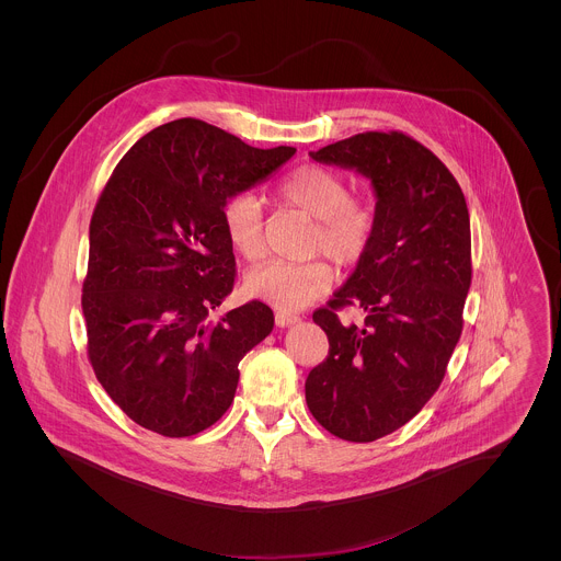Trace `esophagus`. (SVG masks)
Segmentation results:
<instances>
[{"instance_id": "esophagus-1", "label": "esophagus", "mask_w": 561, "mask_h": 561, "mask_svg": "<svg viewBox=\"0 0 561 561\" xmlns=\"http://www.w3.org/2000/svg\"><path fill=\"white\" fill-rule=\"evenodd\" d=\"M274 320H276V325H278V328H287V325L298 323L300 318H298V316H294V313H276V316H274Z\"/></svg>"}]
</instances>
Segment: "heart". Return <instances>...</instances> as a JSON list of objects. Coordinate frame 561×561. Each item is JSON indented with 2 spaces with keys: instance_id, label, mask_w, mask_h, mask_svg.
Listing matches in <instances>:
<instances>
[{
  "instance_id": "obj_1",
  "label": "heart",
  "mask_w": 561,
  "mask_h": 561,
  "mask_svg": "<svg viewBox=\"0 0 561 561\" xmlns=\"http://www.w3.org/2000/svg\"><path fill=\"white\" fill-rule=\"evenodd\" d=\"M278 198L309 218L318 220L311 236V252H323L339 265L356 263L376 231V209L365 198L350 196L347 181L328 168L302 165L278 185ZM222 225L231 245L243 259L256 261L265 252V222L261 201L241 192L227 201ZM332 285V270L325 261H267L252 267L243 287L245 294L276 309L296 311L320 300Z\"/></svg>"
}]
</instances>
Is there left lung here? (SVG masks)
I'll return each mask as SVG.
<instances>
[{
	"label": "left lung",
	"mask_w": 561,
	"mask_h": 561,
	"mask_svg": "<svg viewBox=\"0 0 561 561\" xmlns=\"http://www.w3.org/2000/svg\"><path fill=\"white\" fill-rule=\"evenodd\" d=\"M311 158L356 170L376 194L374 240L313 313L330 350L305 385L321 427L371 443L405 425L445 378L471 287L469 209L447 165L400 131L358 134ZM350 304L364 309L363 327L335 318Z\"/></svg>",
	"instance_id": "1"
}]
</instances>
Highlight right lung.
I'll return each mask as SVG.
<instances>
[{"mask_svg":"<svg viewBox=\"0 0 561 561\" xmlns=\"http://www.w3.org/2000/svg\"><path fill=\"white\" fill-rule=\"evenodd\" d=\"M294 153L179 118L114 168L90 220L81 309L94 376L138 425L181 438L229 410L238 365L274 313L252 300L214 318L236 280L222 209Z\"/></svg>","mask_w":561,"mask_h":561,"instance_id":"add662e5","label":"right lung"}]
</instances>
